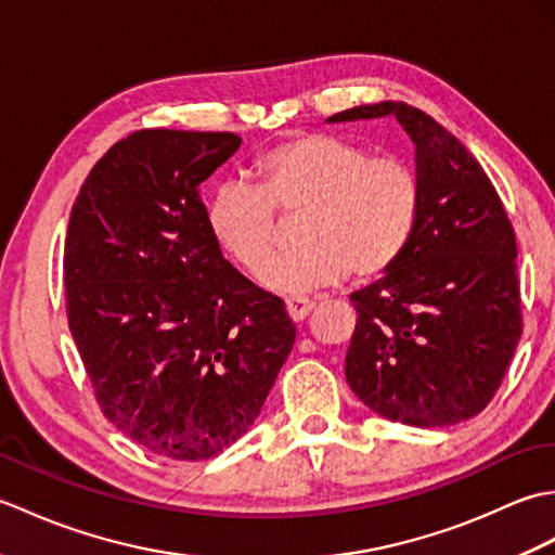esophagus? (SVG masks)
Returning <instances> with one entry per match:
<instances>
[{
	"instance_id": "obj_1",
	"label": "esophagus",
	"mask_w": 555,
	"mask_h": 555,
	"mask_svg": "<svg viewBox=\"0 0 555 555\" xmlns=\"http://www.w3.org/2000/svg\"><path fill=\"white\" fill-rule=\"evenodd\" d=\"M310 310H312V302L308 298H300V296L286 298V312H288L291 320L300 322V320H305V317L310 314Z\"/></svg>"
}]
</instances>
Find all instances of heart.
I'll return each instance as SVG.
<instances>
[{"instance_id":"obj_1","label":"heart","mask_w":555,"mask_h":555,"mask_svg":"<svg viewBox=\"0 0 555 555\" xmlns=\"http://www.w3.org/2000/svg\"><path fill=\"white\" fill-rule=\"evenodd\" d=\"M257 188L221 183L207 203L211 238L247 274L276 253V217L302 215L296 257L264 271L262 284L308 293L382 279L403 259L422 211V179L410 162L322 133L284 140L255 162Z\"/></svg>"}]
</instances>
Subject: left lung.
I'll list each match as a JSON object with an SVG mask.
<instances>
[{
  "label": "left lung",
  "instance_id": "left-lung-1",
  "mask_svg": "<svg viewBox=\"0 0 555 555\" xmlns=\"http://www.w3.org/2000/svg\"><path fill=\"white\" fill-rule=\"evenodd\" d=\"M382 116L415 143L422 211L396 269L350 296L346 379L376 415L451 427L491 403L522 336L515 231L473 152L429 114L388 100L326 121Z\"/></svg>",
  "mask_w": 555,
  "mask_h": 555
}]
</instances>
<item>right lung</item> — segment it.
I'll return each instance as SVG.
<instances>
[{
  "mask_svg": "<svg viewBox=\"0 0 555 555\" xmlns=\"http://www.w3.org/2000/svg\"><path fill=\"white\" fill-rule=\"evenodd\" d=\"M233 133L145 128L109 147L70 207V336L116 429L171 460H207L250 429L296 344L286 305L221 255L199 183Z\"/></svg>",
  "mask_w": 555,
  "mask_h": 555,
  "instance_id": "obj_1",
  "label": "right lung"
}]
</instances>
